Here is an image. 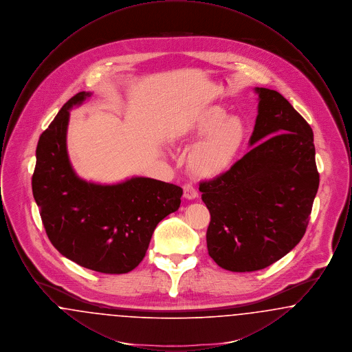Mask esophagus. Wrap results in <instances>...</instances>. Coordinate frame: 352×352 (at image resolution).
<instances>
[{
    "mask_svg": "<svg viewBox=\"0 0 352 352\" xmlns=\"http://www.w3.org/2000/svg\"><path fill=\"white\" fill-rule=\"evenodd\" d=\"M184 199H187V201H192L198 197V191L191 184H184Z\"/></svg>",
    "mask_w": 352,
    "mask_h": 352,
    "instance_id": "34e87169",
    "label": "esophagus"
}]
</instances>
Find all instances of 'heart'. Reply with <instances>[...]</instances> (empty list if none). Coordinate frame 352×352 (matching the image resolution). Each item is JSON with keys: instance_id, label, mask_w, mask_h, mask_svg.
I'll use <instances>...</instances> for the list:
<instances>
[{"instance_id": "b5f03b06", "label": "heart", "mask_w": 352, "mask_h": 352, "mask_svg": "<svg viewBox=\"0 0 352 352\" xmlns=\"http://www.w3.org/2000/svg\"><path fill=\"white\" fill-rule=\"evenodd\" d=\"M248 135L245 122L219 105L197 108L173 132L177 142H197L187 155L190 173L214 179L232 166Z\"/></svg>"}]
</instances>
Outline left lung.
<instances>
[{"mask_svg": "<svg viewBox=\"0 0 352 352\" xmlns=\"http://www.w3.org/2000/svg\"><path fill=\"white\" fill-rule=\"evenodd\" d=\"M251 151L199 191L211 221L207 248L231 272L267 268L301 241L317 195L313 131L281 94L254 87Z\"/></svg>", "mask_w": 352, "mask_h": 352, "instance_id": "obj_1", "label": "left lung"}]
</instances>
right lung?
Returning a JSON list of instances; mask_svg holds the SVG:
<instances>
[{"label":"right lung","instance_id":"1","mask_svg":"<svg viewBox=\"0 0 352 352\" xmlns=\"http://www.w3.org/2000/svg\"><path fill=\"white\" fill-rule=\"evenodd\" d=\"M92 92L62 107L36 146L33 195L51 244L68 260L107 274L133 270L145 257L157 224L181 206L184 190L146 177L118 184L80 178L69 161V111Z\"/></svg>","mask_w":352,"mask_h":352}]
</instances>
